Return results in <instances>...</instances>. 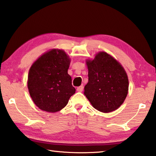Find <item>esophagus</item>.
<instances>
[{
	"mask_svg": "<svg viewBox=\"0 0 156 156\" xmlns=\"http://www.w3.org/2000/svg\"><path fill=\"white\" fill-rule=\"evenodd\" d=\"M83 91V86H80L77 88V91L78 92H82Z\"/></svg>",
	"mask_w": 156,
	"mask_h": 156,
	"instance_id": "1",
	"label": "esophagus"
}]
</instances>
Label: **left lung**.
Wrapping results in <instances>:
<instances>
[{
  "label": "left lung",
  "instance_id": "1",
  "mask_svg": "<svg viewBox=\"0 0 156 156\" xmlns=\"http://www.w3.org/2000/svg\"><path fill=\"white\" fill-rule=\"evenodd\" d=\"M89 82L84 94L94 108L102 113L118 109L126 99L129 79L122 65L112 56L100 51L87 59Z\"/></svg>",
  "mask_w": 156,
  "mask_h": 156
}]
</instances>
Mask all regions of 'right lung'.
<instances>
[{"label": "right lung", "instance_id": "obj_1", "mask_svg": "<svg viewBox=\"0 0 156 156\" xmlns=\"http://www.w3.org/2000/svg\"><path fill=\"white\" fill-rule=\"evenodd\" d=\"M71 58L64 50L52 49L44 53L29 70L27 87L30 96L39 109L56 113L67 105L76 93L68 74Z\"/></svg>", "mask_w": 156, "mask_h": 156}]
</instances>
